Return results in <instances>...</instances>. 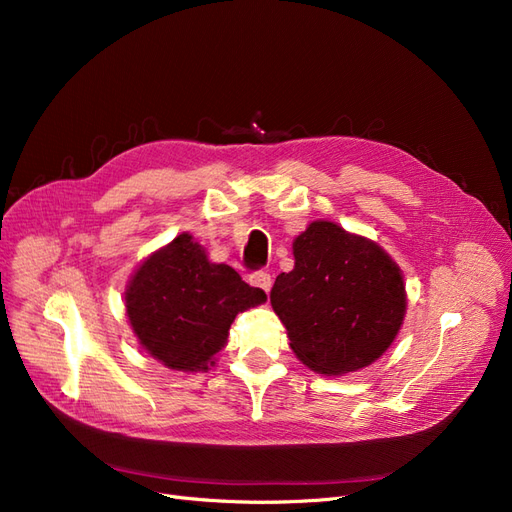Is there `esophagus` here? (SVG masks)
I'll return each mask as SVG.
<instances>
[{"label": "esophagus", "instance_id": "esophagus-1", "mask_svg": "<svg viewBox=\"0 0 512 512\" xmlns=\"http://www.w3.org/2000/svg\"><path fill=\"white\" fill-rule=\"evenodd\" d=\"M250 284L256 286V288H260V290L269 292V290H271V284H273V277H271V273H267V271H256V273L250 275Z\"/></svg>", "mask_w": 512, "mask_h": 512}]
</instances>
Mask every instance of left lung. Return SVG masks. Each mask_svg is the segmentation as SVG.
Listing matches in <instances>:
<instances>
[{"label":"left lung","instance_id":"1","mask_svg":"<svg viewBox=\"0 0 512 512\" xmlns=\"http://www.w3.org/2000/svg\"><path fill=\"white\" fill-rule=\"evenodd\" d=\"M292 250L294 269L277 275L271 305L299 361L329 376L374 363L404 322L399 267L333 222L309 224Z\"/></svg>","mask_w":512,"mask_h":512}]
</instances>
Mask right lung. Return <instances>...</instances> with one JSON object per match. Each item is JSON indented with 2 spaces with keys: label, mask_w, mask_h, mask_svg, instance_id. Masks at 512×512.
<instances>
[{
  "label": "right lung",
  "mask_w": 512,
  "mask_h": 512,
  "mask_svg": "<svg viewBox=\"0 0 512 512\" xmlns=\"http://www.w3.org/2000/svg\"><path fill=\"white\" fill-rule=\"evenodd\" d=\"M265 301V290L228 265H213L190 235H179L138 267L126 312L151 356L170 369L200 371L224 348L235 316Z\"/></svg>",
  "instance_id": "obj_1"
}]
</instances>
